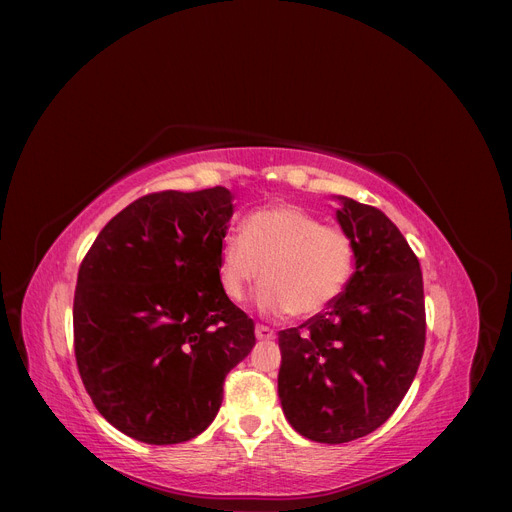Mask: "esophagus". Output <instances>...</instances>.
<instances>
[{
    "label": "esophagus",
    "instance_id": "1",
    "mask_svg": "<svg viewBox=\"0 0 512 512\" xmlns=\"http://www.w3.org/2000/svg\"><path fill=\"white\" fill-rule=\"evenodd\" d=\"M256 337L262 339V342H269V339L275 337V331L265 327V324H256Z\"/></svg>",
    "mask_w": 512,
    "mask_h": 512
}]
</instances>
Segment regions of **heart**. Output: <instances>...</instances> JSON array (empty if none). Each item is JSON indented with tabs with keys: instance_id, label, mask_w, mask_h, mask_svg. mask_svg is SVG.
Returning <instances> with one entry per match:
<instances>
[{
	"instance_id": "obj_1",
	"label": "heart",
	"mask_w": 512,
	"mask_h": 512,
	"mask_svg": "<svg viewBox=\"0 0 512 512\" xmlns=\"http://www.w3.org/2000/svg\"><path fill=\"white\" fill-rule=\"evenodd\" d=\"M354 273L348 232L324 226L305 209L280 205L247 215L241 232L220 247V282L226 297L243 301L262 275L258 305L267 314L309 318L339 299Z\"/></svg>"
}]
</instances>
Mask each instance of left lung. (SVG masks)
Returning a JSON list of instances; mask_svg holds the SVG:
<instances>
[{
    "label": "left lung",
    "instance_id": "left-lung-1",
    "mask_svg": "<svg viewBox=\"0 0 512 512\" xmlns=\"http://www.w3.org/2000/svg\"><path fill=\"white\" fill-rule=\"evenodd\" d=\"M339 200L356 269L327 312L280 331L282 410L301 436L322 444L352 442L386 423L425 350L418 258L380 209Z\"/></svg>",
    "mask_w": 512,
    "mask_h": 512
}]
</instances>
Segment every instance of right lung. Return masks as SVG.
I'll list each match as a JSON object with an SVG mask.
<instances>
[{
  "label": "right lung",
  "instance_id": "1",
  "mask_svg": "<svg viewBox=\"0 0 512 512\" xmlns=\"http://www.w3.org/2000/svg\"><path fill=\"white\" fill-rule=\"evenodd\" d=\"M226 188L153 192L108 222L81 262L74 354L98 412L126 436L179 444L218 414L254 320L220 282Z\"/></svg>",
  "mask_w": 512,
  "mask_h": 512
}]
</instances>
